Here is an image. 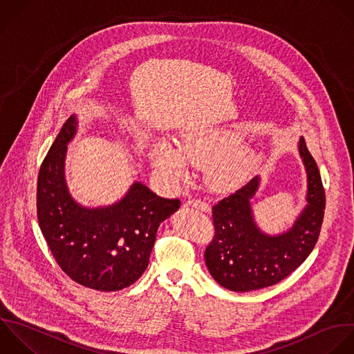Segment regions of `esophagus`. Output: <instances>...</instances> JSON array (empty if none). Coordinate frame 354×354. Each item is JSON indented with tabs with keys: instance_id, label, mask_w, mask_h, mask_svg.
I'll return each instance as SVG.
<instances>
[{
	"instance_id": "1",
	"label": "esophagus",
	"mask_w": 354,
	"mask_h": 354,
	"mask_svg": "<svg viewBox=\"0 0 354 354\" xmlns=\"http://www.w3.org/2000/svg\"><path fill=\"white\" fill-rule=\"evenodd\" d=\"M187 205H189V206H192L195 209H199L202 212H207L209 210V205L205 201H202V199H188Z\"/></svg>"
}]
</instances>
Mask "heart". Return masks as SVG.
<instances>
[{
  "mask_svg": "<svg viewBox=\"0 0 354 354\" xmlns=\"http://www.w3.org/2000/svg\"><path fill=\"white\" fill-rule=\"evenodd\" d=\"M238 138L221 129H196L184 133L178 144L159 141L151 151L156 170L171 184L189 177L192 165L203 167L214 189L236 187L248 169V152L235 147Z\"/></svg>",
  "mask_w": 354,
  "mask_h": 354,
  "instance_id": "b5f03b06",
  "label": "heart"
}]
</instances>
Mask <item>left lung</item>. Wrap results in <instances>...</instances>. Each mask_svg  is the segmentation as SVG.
Wrapping results in <instances>:
<instances>
[{"instance_id": "obj_1", "label": "left lung", "mask_w": 354, "mask_h": 354, "mask_svg": "<svg viewBox=\"0 0 354 354\" xmlns=\"http://www.w3.org/2000/svg\"><path fill=\"white\" fill-rule=\"evenodd\" d=\"M299 152L307 171V206L285 234H261L252 217L250 199L259 177L213 207L214 234L205 250V261L214 281L234 292H249L278 283L290 275L314 249L324 218L325 191L317 163L304 140Z\"/></svg>"}]
</instances>
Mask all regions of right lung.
Returning a JSON list of instances; mask_svg holds the SVG:
<instances>
[{"mask_svg": "<svg viewBox=\"0 0 354 354\" xmlns=\"http://www.w3.org/2000/svg\"><path fill=\"white\" fill-rule=\"evenodd\" d=\"M71 116L44 158L37 178V218L58 266L77 283L115 292L147 270L159 224L180 199L158 196L136 183L118 203L86 209L69 195L64 178L66 144L76 133Z\"/></svg>", "mask_w": 354, "mask_h": 354, "instance_id": "add662e5", "label": "right lung"}]
</instances>
